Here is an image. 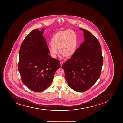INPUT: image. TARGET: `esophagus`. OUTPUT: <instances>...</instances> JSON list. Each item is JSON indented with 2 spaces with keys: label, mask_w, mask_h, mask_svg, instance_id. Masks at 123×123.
<instances>
[{
  "label": "esophagus",
  "mask_w": 123,
  "mask_h": 123,
  "mask_svg": "<svg viewBox=\"0 0 123 123\" xmlns=\"http://www.w3.org/2000/svg\"><path fill=\"white\" fill-rule=\"evenodd\" d=\"M63 62H61V66H62V64H63Z\"/></svg>",
  "instance_id": "1"
}]
</instances>
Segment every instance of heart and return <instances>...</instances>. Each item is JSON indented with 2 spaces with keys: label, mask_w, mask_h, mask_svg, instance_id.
Wrapping results in <instances>:
<instances>
[{
  "label": "heart",
  "mask_w": 123,
  "mask_h": 123,
  "mask_svg": "<svg viewBox=\"0 0 123 123\" xmlns=\"http://www.w3.org/2000/svg\"><path fill=\"white\" fill-rule=\"evenodd\" d=\"M77 43L75 33L70 30L60 31L53 36L51 43L48 46L51 56L56 58L59 53L63 56L69 57L73 55L75 51Z\"/></svg>",
  "instance_id": "1"
}]
</instances>
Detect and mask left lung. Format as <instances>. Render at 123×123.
Instances as JSON below:
<instances>
[{
    "instance_id": "8db88e82",
    "label": "left lung",
    "mask_w": 123,
    "mask_h": 123,
    "mask_svg": "<svg viewBox=\"0 0 123 123\" xmlns=\"http://www.w3.org/2000/svg\"><path fill=\"white\" fill-rule=\"evenodd\" d=\"M80 29L83 31L84 42L62 66L69 86L83 92L90 88L100 77L103 58L97 38L87 30Z\"/></svg>"
}]
</instances>
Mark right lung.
Listing matches in <instances>:
<instances>
[{
    "label": "right lung",
    "mask_w": 123,
    "mask_h": 123,
    "mask_svg": "<svg viewBox=\"0 0 123 123\" xmlns=\"http://www.w3.org/2000/svg\"><path fill=\"white\" fill-rule=\"evenodd\" d=\"M35 29L29 33L22 43L19 51V72L23 83L37 92L51 84L56 71L60 67L59 61L51 57L43 31Z\"/></svg>",
    "instance_id": "right-lung-1"
}]
</instances>
